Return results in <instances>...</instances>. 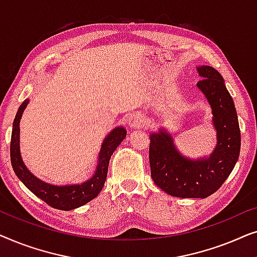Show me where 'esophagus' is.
Instances as JSON below:
<instances>
[{
	"label": "esophagus",
	"instance_id": "34e87169",
	"mask_svg": "<svg viewBox=\"0 0 257 257\" xmlns=\"http://www.w3.org/2000/svg\"><path fill=\"white\" fill-rule=\"evenodd\" d=\"M143 122H144V118L140 114L133 113L128 115V124L131 127H136V128L142 127Z\"/></svg>",
	"mask_w": 257,
	"mask_h": 257
}]
</instances>
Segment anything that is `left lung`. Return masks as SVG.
Masks as SVG:
<instances>
[{"instance_id":"1","label":"left lung","mask_w":257,"mask_h":257,"mask_svg":"<svg viewBox=\"0 0 257 257\" xmlns=\"http://www.w3.org/2000/svg\"><path fill=\"white\" fill-rule=\"evenodd\" d=\"M198 87L212 107L217 144L208 158L189 159L175 147L171 135L151 133L150 166L154 184L177 198L205 199L219 189L240 156L241 133L233 98L222 76L208 65L198 68Z\"/></svg>"}]
</instances>
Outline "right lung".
Instances as JSON below:
<instances>
[{
  "mask_svg": "<svg viewBox=\"0 0 257 257\" xmlns=\"http://www.w3.org/2000/svg\"><path fill=\"white\" fill-rule=\"evenodd\" d=\"M29 99H26L17 111L16 117L14 119L12 142H10V159L12 165L17 177L26 185L28 189H30L37 198L43 200L52 208L70 210L78 208L85 205L91 200H93L99 194L104 187L105 180L107 177V168L110 163L112 153L120 145V143L125 139L126 130L121 126L115 127L108 133V136L104 139L101 145L98 164L94 174L83 184L78 185H66V186H55L47 184L35 177L24 165L22 157L20 152V121L22 118L23 111L26 110Z\"/></svg>",
  "mask_w": 257,
  "mask_h": 257,
  "instance_id": "add662e5",
  "label": "right lung"
}]
</instances>
